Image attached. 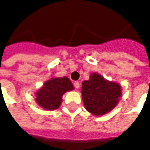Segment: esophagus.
<instances>
[{
	"mask_svg": "<svg viewBox=\"0 0 150 150\" xmlns=\"http://www.w3.org/2000/svg\"><path fill=\"white\" fill-rule=\"evenodd\" d=\"M73 85H74V87H75V88H77V89H78L79 87H80V83L78 82H74V83H73Z\"/></svg>",
	"mask_w": 150,
	"mask_h": 150,
	"instance_id": "esophagus-1",
	"label": "esophagus"
}]
</instances>
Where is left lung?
<instances>
[{
	"label": "left lung",
	"instance_id": "8db88e82",
	"mask_svg": "<svg viewBox=\"0 0 150 150\" xmlns=\"http://www.w3.org/2000/svg\"><path fill=\"white\" fill-rule=\"evenodd\" d=\"M119 83L110 82L96 73L82 82V101L86 110L94 115H102L115 108L121 96Z\"/></svg>",
	"mask_w": 150,
	"mask_h": 150
}]
</instances>
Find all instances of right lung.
<instances>
[{
    "label": "right lung",
    "instance_id": "1",
    "mask_svg": "<svg viewBox=\"0 0 150 150\" xmlns=\"http://www.w3.org/2000/svg\"><path fill=\"white\" fill-rule=\"evenodd\" d=\"M73 89V83L68 77H52L35 92V101L43 109L54 110L61 105L63 94Z\"/></svg>",
    "mask_w": 150,
    "mask_h": 150
}]
</instances>
